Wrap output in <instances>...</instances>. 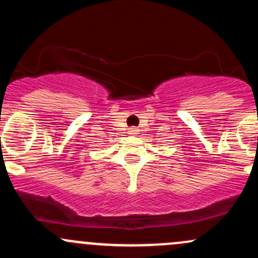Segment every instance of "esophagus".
I'll return each instance as SVG.
<instances>
[{
	"instance_id": "34e87169",
	"label": "esophagus",
	"mask_w": 258,
	"mask_h": 258,
	"mask_svg": "<svg viewBox=\"0 0 258 258\" xmlns=\"http://www.w3.org/2000/svg\"><path fill=\"white\" fill-rule=\"evenodd\" d=\"M128 134L130 135H137L139 134V128H137V127H131V128L128 130Z\"/></svg>"
}]
</instances>
